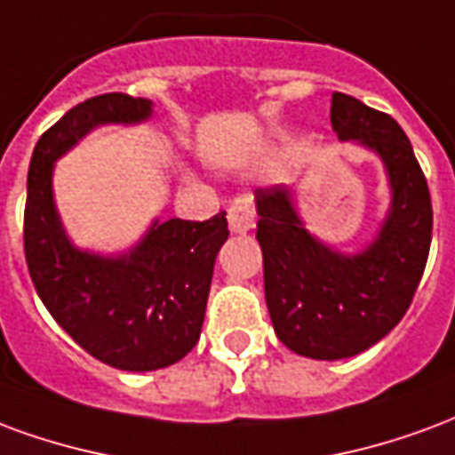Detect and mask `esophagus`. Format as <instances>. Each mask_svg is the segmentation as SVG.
<instances>
[{
	"mask_svg": "<svg viewBox=\"0 0 455 455\" xmlns=\"http://www.w3.org/2000/svg\"><path fill=\"white\" fill-rule=\"evenodd\" d=\"M254 198L250 194L237 196L228 208V223H230L232 232H247L254 228Z\"/></svg>",
	"mask_w": 455,
	"mask_h": 455,
	"instance_id": "1",
	"label": "esophagus"
}]
</instances>
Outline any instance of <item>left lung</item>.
Masks as SVG:
<instances>
[{
  "mask_svg": "<svg viewBox=\"0 0 455 455\" xmlns=\"http://www.w3.org/2000/svg\"><path fill=\"white\" fill-rule=\"evenodd\" d=\"M332 128L386 162L393 208L363 254L344 257L298 220L286 187L257 188L264 293L278 339L310 359L356 356L395 327L412 303L432 244V196L412 145L393 116L332 94Z\"/></svg>",
  "mask_w": 455,
  "mask_h": 455,
  "instance_id": "obj_1",
  "label": "left lung"
}]
</instances>
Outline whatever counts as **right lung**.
<instances>
[{
    "instance_id": "obj_1",
    "label": "right lung",
    "mask_w": 455,
    "mask_h": 455,
    "mask_svg": "<svg viewBox=\"0 0 455 455\" xmlns=\"http://www.w3.org/2000/svg\"><path fill=\"white\" fill-rule=\"evenodd\" d=\"M140 96H92L43 132L28 167L23 251L28 274L55 323L94 359L121 371H157L184 359L204 327L225 211L211 220L155 223L121 259L75 250L52 204V162L99 123L150 116Z\"/></svg>"
}]
</instances>
